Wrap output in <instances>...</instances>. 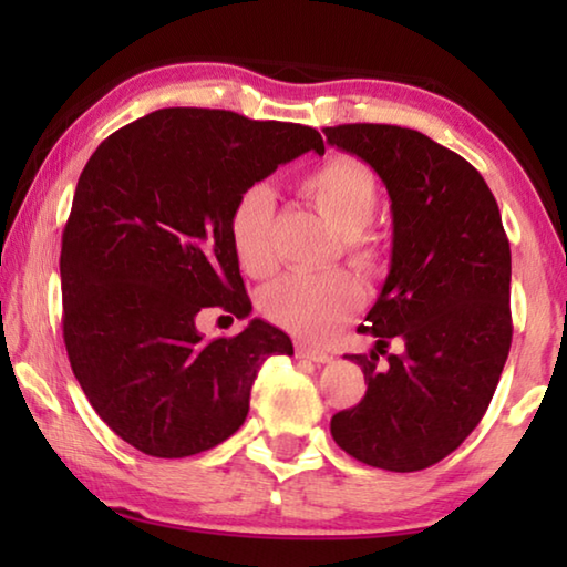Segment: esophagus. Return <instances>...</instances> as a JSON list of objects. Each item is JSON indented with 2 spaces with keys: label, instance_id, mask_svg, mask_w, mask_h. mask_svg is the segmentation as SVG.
<instances>
[{
  "label": "esophagus",
  "instance_id": "esophagus-1",
  "mask_svg": "<svg viewBox=\"0 0 567 567\" xmlns=\"http://www.w3.org/2000/svg\"><path fill=\"white\" fill-rule=\"evenodd\" d=\"M295 354H297V358L310 360V362H330V360H332L328 352L315 350V348H310V344H302V342L295 344Z\"/></svg>",
  "mask_w": 567,
  "mask_h": 567
}]
</instances>
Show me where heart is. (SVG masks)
Masks as SVG:
<instances>
[{"label": "heart", "mask_w": 567, "mask_h": 567, "mask_svg": "<svg viewBox=\"0 0 567 567\" xmlns=\"http://www.w3.org/2000/svg\"><path fill=\"white\" fill-rule=\"evenodd\" d=\"M305 192L342 235V252L360 272H372L380 247L364 229L380 205L378 179L370 167L350 155H334L305 177ZM275 195L265 182L239 189L227 215V237L239 267L252 277L272 272ZM360 287L344 272L285 275L260 295V310L277 328L305 340H328L360 307Z\"/></svg>", "instance_id": "b5f03b06"}]
</instances>
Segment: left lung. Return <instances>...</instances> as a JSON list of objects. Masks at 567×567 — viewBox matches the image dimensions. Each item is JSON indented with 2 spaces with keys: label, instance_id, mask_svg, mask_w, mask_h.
Segmentation results:
<instances>
[{
  "label": "left lung",
  "instance_id": "1",
  "mask_svg": "<svg viewBox=\"0 0 567 567\" xmlns=\"http://www.w3.org/2000/svg\"><path fill=\"white\" fill-rule=\"evenodd\" d=\"M330 145L378 172L392 203V262L362 332L378 338L364 398L330 420L344 453L415 473L483 420L513 340L511 243L491 187L467 159L398 124L324 127ZM392 337L406 352L378 369Z\"/></svg>",
  "mask_w": 567,
  "mask_h": 567
}]
</instances>
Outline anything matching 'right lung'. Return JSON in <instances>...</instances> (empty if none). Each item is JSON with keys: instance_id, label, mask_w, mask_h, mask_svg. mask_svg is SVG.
Segmentation results:
<instances>
[{"instance_id": "1", "label": "right lung", "mask_w": 567, "mask_h": 567, "mask_svg": "<svg viewBox=\"0 0 567 567\" xmlns=\"http://www.w3.org/2000/svg\"><path fill=\"white\" fill-rule=\"evenodd\" d=\"M318 130L227 110H157L112 132L76 182L62 233V334L74 378L124 443L187 457L237 433L262 362L292 354L252 320L203 340L197 312L252 305L227 237L239 189L305 152Z\"/></svg>"}]
</instances>
